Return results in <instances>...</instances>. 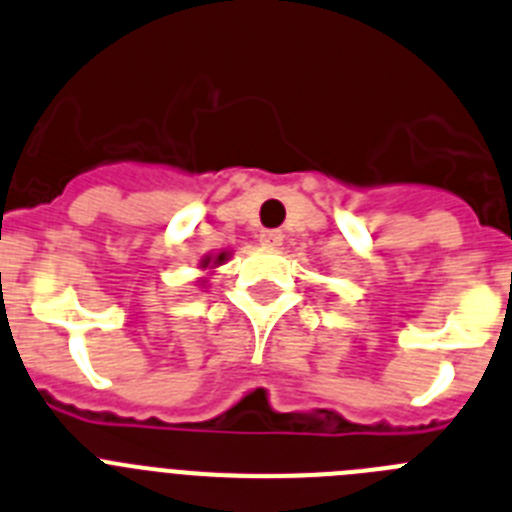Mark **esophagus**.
<instances>
[{
  "label": "esophagus",
  "mask_w": 512,
  "mask_h": 512,
  "mask_svg": "<svg viewBox=\"0 0 512 512\" xmlns=\"http://www.w3.org/2000/svg\"><path fill=\"white\" fill-rule=\"evenodd\" d=\"M260 244H262V247H268V250H278V247L283 244V234H281V231H275V229L262 231Z\"/></svg>",
  "instance_id": "1"
}]
</instances>
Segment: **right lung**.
I'll use <instances>...</instances> for the list:
<instances>
[{"label":"right lung","instance_id":"add662e5","mask_svg":"<svg viewBox=\"0 0 512 512\" xmlns=\"http://www.w3.org/2000/svg\"><path fill=\"white\" fill-rule=\"evenodd\" d=\"M226 260H229V252H219V255H206L201 260V270L219 268V265H224Z\"/></svg>","mask_w":512,"mask_h":512}]
</instances>
